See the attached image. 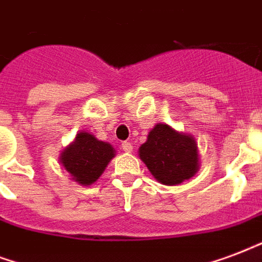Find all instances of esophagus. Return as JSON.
<instances>
[{
	"instance_id": "esophagus-1",
	"label": "esophagus",
	"mask_w": 262,
	"mask_h": 262,
	"mask_svg": "<svg viewBox=\"0 0 262 262\" xmlns=\"http://www.w3.org/2000/svg\"><path fill=\"white\" fill-rule=\"evenodd\" d=\"M121 147H122V151H125V152H132L133 151V145H132L130 141H123Z\"/></svg>"
}]
</instances>
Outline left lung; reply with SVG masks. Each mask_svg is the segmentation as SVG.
Instances as JSON below:
<instances>
[{
	"label": "left lung",
	"mask_w": 262,
	"mask_h": 262,
	"mask_svg": "<svg viewBox=\"0 0 262 262\" xmlns=\"http://www.w3.org/2000/svg\"><path fill=\"white\" fill-rule=\"evenodd\" d=\"M198 145L191 136L159 123L139 149L140 159L151 174L165 185H176L198 171Z\"/></svg>",
	"instance_id": "1"
}]
</instances>
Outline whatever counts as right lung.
I'll return each mask as SVG.
<instances>
[{"label":"right lung","instance_id":"1","mask_svg":"<svg viewBox=\"0 0 262 262\" xmlns=\"http://www.w3.org/2000/svg\"><path fill=\"white\" fill-rule=\"evenodd\" d=\"M113 145L100 141L93 135L81 132L75 141L61 152L60 162L78 184L91 185L104 171L115 155Z\"/></svg>","mask_w":262,"mask_h":262}]
</instances>
